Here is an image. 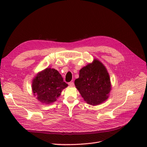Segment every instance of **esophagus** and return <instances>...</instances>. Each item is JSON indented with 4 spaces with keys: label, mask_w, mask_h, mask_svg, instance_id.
<instances>
[{
    "label": "esophagus",
    "mask_w": 147,
    "mask_h": 147,
    "mask_svg": "<svg viewBox=\"0 0 147 147\" xmlns=\"http://www.w3.org/2000/svg\"><path fill=\"white\" fill-rule=\"evenodd\" d=\"M68 84H69V85L70 86H73L74 85V83L73 82H70Z\"/></svg>",
    "instance_id": "34e87169"
}]
</instances>
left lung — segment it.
<instances>
[{
    "label": "left lung",
    "instance_id": "obj_1",
    "mask_svg": "<svg viewBox=\"0 0 147 147\" xmlns=\"http://www.w3.org/2000/svg\"><path fill=\"white\" fill-rule=\"evenodd\" d=\"M75 85L88 104H100L108 98L111 90L109 75L104 65L95 59L80 70Z\"/></svg>",
    "mask_w": 147,
    "mask_h": 147
}]
</instances>
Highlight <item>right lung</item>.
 I'll use <instances>...</instances> for the list:
<instances>
[{
	"instance_id": "1",
	"label": "right lung",
	"mask_w": 147,
	"mask_h": 147,
	"mask_svg": "<svg viewBox=\"0 0 147 147\" xmlns=\"http://www.w3.org/2000/svg\"><path fill=\"white\" fill-rule=\"evenodd\" d=\"M67 86L58 71L47 68L40 72L32 82V91L37 99L44 104L56 100L62 90Z\"/></svg>"
}]
</instances>
